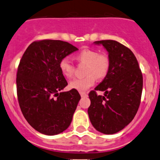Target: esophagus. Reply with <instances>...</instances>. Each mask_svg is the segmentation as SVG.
Returning a JSON list of instances; mask_svg holds the SVG:
<instances>
[{
	"instance_id": "obj_1",
	"label": "esophagus",
	"mask_w": 160,
	"mask_h": 160,
	"mask_svg": "<svg viewBox=\"0 0 160 160\" xmlns=\"http://www.w3.org/2000/svg\"><path fill=\"white\" fill-rule=\"evenodd\" d=\"M80 94L81 97H86V96H88V94L85 92H80Z\"/></svg>"
}]
</instances>
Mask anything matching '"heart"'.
Instances as JSON below:
<instances>
[{
	"mask_svg": "<svg viewBox=\"0 0 160 160\" xmlns=\"http://www.w3.org/2000/svg\"><path fill=\"white\" fill-rule=\"evenodd\" d=\"M80 63L86 64L84 78L75 79L69 83L70 88L79 91H85L94 84L95 79H102L107 75L109 69L110 61L108 55L99 54L96 50L83 49L76 55ZM59 69L62 73L67 78L73 75L74 67L69 58H64L60 61Z\"/></svg>",
	"mask_w": 160,
	"mask_h": 160,
	"instance_id": "obj_1",
	"label": "heart"
}]
</instances>
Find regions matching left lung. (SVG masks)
<instances>
[{
  "mask_svg": "<svg viewBox=\"0 0 160 160\" xmlns=\"http://www.w3.org/2000/svg\"><path fill=\"white\" fill-rule=\"evenodd\" d=\"M107 51L110 66L104 80L89 93L88 110L91 124L99 132L113 134L128 126L135 116L143 87V77L134 53L112 40L95 41ZM96 90L104 91L103 96Z\"/></svg>",
  "mask_w": 160,
  "mask_h": 160,
  "instance_id": "1",
  "label": "left lung"
}]
</instances>
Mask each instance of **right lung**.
Returning <instances> with one entry per match:
<instances>
[{
    "label": "right lung",
    "mask_w": 160,
    "mask_h": 160,
    "mask_svg": "<svg viewBox=\"0 0 160 160\" xmlns=\"http://www.w3.org/2000/svg\"><path fill=\"white\" fill-rule=\"evenodd\" d=\"M78 50L66 41L44 40L32 42L18 67L17 95L20 108L32 128L55 135L70 125L80 95L77 90L62 91L68 83L59 62Z\"/></svg>",
    "instance_id": "add662e5"
}]
</instances>
